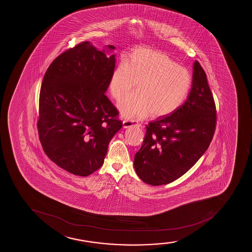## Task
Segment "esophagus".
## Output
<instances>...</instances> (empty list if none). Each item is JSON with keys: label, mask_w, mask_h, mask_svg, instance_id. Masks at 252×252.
Returning a JSON list of instances; mask_svg holds the SVG:
<instances>
[{"label": "esophagus", "mask_w": 252, "mask_h": 252, "mask_svg": "<svg viewBox=\"0 0 252 252\" xmlns=\"http://www.w3.org/2000/svg\"><path fill=\"white\" fill-rule=\"evenodd\" d=\"M123 126L125 128H127V127H133V126H140V125L134 120H124Z\"/></svg>", "instance_id": "obj_1"}]
</instances>
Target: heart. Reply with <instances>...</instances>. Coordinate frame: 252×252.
Returning a JSON list of instances; mask_svg holds the SVG:
<instances>
[{
  "mask_svg": "<svg viewBox=\"0 0 252 252\" xmlns=\"http://www.w3.org/2000/svg\"><path fill=\"white\" fill-rule=\"evenodd\" d=\"M137 94L119 104L124 119L164 118L179 108L188 97L191 76L188 69L163 53L139 48L134 49L111 73L108 90L116 100L132 93Z\"/></svg>",
  "mask_w": 252,
  "mask_h": 252,
  "instance_id": "heart-1",
  "label": "heart"
}]
</instances>
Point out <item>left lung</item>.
I'll list each match as a JSON object with an SVG mask.
<instances>
[{
  "instance_id": "8db88e82",
  "label": "left lung",
  "mask_w": 252,
  "mask_h": 252,
  "mask_svg": "<svg viewBox=\"0 0 252 252\" xmlns=\"http://www.w3.org/2000/svg\"><path fill=\"white\" fill-rule=\"evenodd\" d=\"M192 84L185 102L171 115L150 122L134 169L144 183H172L202 157L214 137L216 108L204 70L193 63Z\"/></svg>"
}]
</instances>
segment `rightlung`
I'll list each match as a JSON object with an SVG mask.
<instances>
[{"label":"right lung","mask_w":252,"mask_h":252,"mask_svg":"<svg viewBox=\"0 0 252 252\" xmlns=\"http://www.w3.org/2000/svg\"><path fill=\"white\" fill-rule=\"evenodd\" d=\"M114 49L81 43L53 61L41 86V145L56 165L80 177L101 167L111 139L123 126L105 95L115 68Z\"/></svg>","instance_id":"obj_1"}]
</instances>
